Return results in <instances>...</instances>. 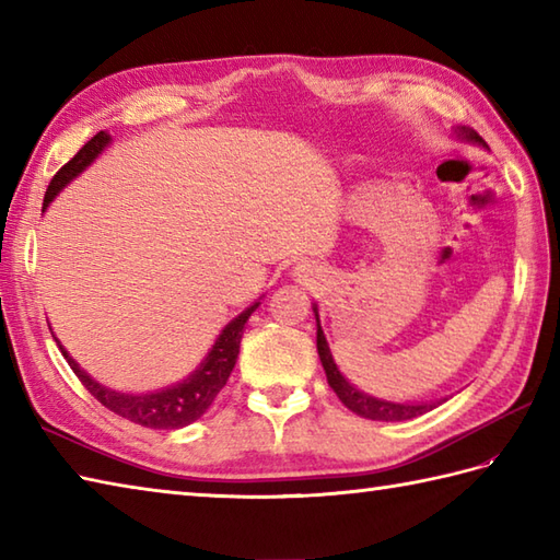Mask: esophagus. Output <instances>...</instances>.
Instances as JSON below:
<instances>
[{"label": "esophagus", "mask_w": 560, "mask_h": 560, "mask_svg": "<svg viewBox=\"0 0 560 560\" xmlns=\"http://www.w3.org/2000/svg\"><path fill=\"white\" fill-rule=\"evenodd\" d=\"M293 277L299 279L301 283H311V281H313V277H315V273H313L311 265H299V267L293 269Z\"/></svg>", "instance_id": "34e87169"}]
</instances>
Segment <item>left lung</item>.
<instances>
[{"instance_id":"obj_1","label":"left lung","mask_w":560,"mask_h":560,"mask_svg":"<svg viewBox=\"0 0 560 560\" xmlns=\"http://www.w3.org/2000/svg\"><path fill=\"white\" fill-rule=\"evenodd\" d=\"M452 135H455L462 141H471V144H479V147L483 144V139L477 132H474V129H469V127H457ZM313 313H315V325H317V353H319V361H323L329 387L337 392V397L341 399L343 407L351 409L353 413L363 416V419L392 423V421L416 419V416L431 411V409L438 407V404L445 401V399H435V401H389V399H380V397L368 395V392L351 385L349 380L341 375L339 365L335 363V355H331V351H329V343L325 339L323 325H319L317 303H313Z\"/></svg>"}]
</instances>
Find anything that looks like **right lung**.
<instances>
[{
    "instance_id": "add662e5",
    "label": "right lung",
    "mask_w": 560,
    "mask_h": 560,
    "mask_svg": "<svg viewBox=\"0 0 560 560\" xmlns=\"http://www.w3.org/2000/svg\"><path fill=\"white\" fill-rule=\"evenodd\" d=\"M110 144H113V137L108 132H98L86 147H81L77 156L67 165H62L50 180V185H47L43 211L50 207L52 199L62 192L71 180H77V177L86 171L89 165L96 161ZM259 301L261 299H257L253 305L245 307L241 315H235L231 323L221 329V335L217 337V341H213L209 353L185 380L153 392H120L98 383V380H93L74 359H71L69 351L62 347V341H59L55 335L52 337L57 341L59 351H62V355L67 359V363L71 365V371L77 373L83 387H86L91 395L103 404V407H108L110 411H115L117 416H122V419L132 423L173 431V428H185L189 423H195L197 419H201L205 411L211 407V401L217 399V395L223 389V385L229 383L237 361V353H241L245 323L259 307Z\"/></svg>"
}]
</instances>
